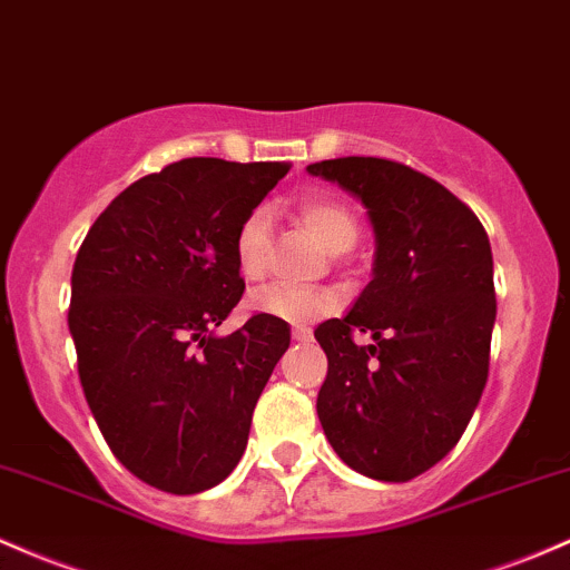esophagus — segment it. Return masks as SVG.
<instances>
[{"mask_svg": "<svg viewBox=\"0 0 570 570\" xmlns=\"http://www.w3.org/2000/svg\"><path fill=\"white\" fill-rule=\"evenodd\" d=\"M292 337H295L297 343H308L311 341V330L308 327H295V330H292Z\"/></svg>", "mask_w": 570, "mask_h": 570, "instance_id": "esophagus-1", "label": "esophagus"}]
</instances>
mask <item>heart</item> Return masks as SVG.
I'll return each instance as SVG.
<instances>
[{
  "mask_svg": "<svg viewBox=\"0 0 570 570\" xmlns=\"http://www.w3.org/2000/svg\"><path fill=\"white\" fill-rule=\"evenodd\" d=\"M297 216L305 227L318 237L330 254L352 252L360 237V222L348 205L333 197H308L297 205ZM271 246H273V218L265 208H254L237 224L233 254L237 273L246 281H262L271 271ZM335 297L330 292L303 289V286L273 284L254 292L248 297V308L254 314L281 318L289 324H305L330 314Z\"/></svg>",
  "mask_w": 570,
  "mask_h": 570,
  "instance_id": "heart-1",
  "label": "heart"
}]
</instances>
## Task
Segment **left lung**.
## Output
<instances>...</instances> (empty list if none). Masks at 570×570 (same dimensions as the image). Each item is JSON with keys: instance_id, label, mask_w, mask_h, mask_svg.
Instances as JSON below:
<instances>
[{"instance_id": "left-lung-1", "label": "left lung", "mask_w": 570, "mask_h": 570, "mask_svg": "<svg viewBox=\"0 0 570 570\" xmlns=\"http://www.w3.org/2000/svg\"><path fill=\"white\" fill-rule=\"evenodd\" d=\"M362 203L376 235L371 284L314 330L327 354L316 414L356 473L409 481L458 446L490 373L495 327L484 227L428 175L341 156L305 167ZM354 332L372 335L360 347Z\"/></svg>"}]
</instances>
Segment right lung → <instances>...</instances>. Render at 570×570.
I'll list each match as a JSON object with an SVG mask.
<instances>
[{
  "mask_svg": "<svg viewBox=\"0 0 570 570\" xmlns=\"http://www.w3.org/2000/svg\"><path fill=\"white\" fill-rule=\"evenodd\" d=\"M286 173V161H175L118 194L75 259L67 322L83 395L110 452L156 490L194 495L235 471L289 348V324L262 314L216 333L246 289L237 224Z\"/></svg>",
  "mask_w": 570,
  "mask_h": 570,
  "instance_id": "add662e5",
  "label": "right lung"
}]
</instances>
